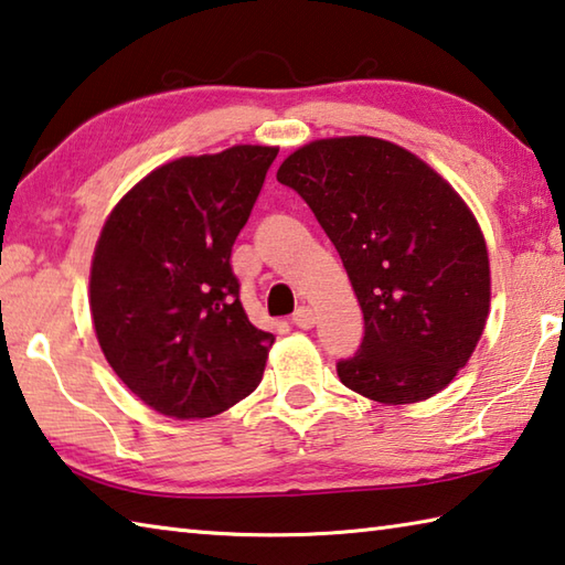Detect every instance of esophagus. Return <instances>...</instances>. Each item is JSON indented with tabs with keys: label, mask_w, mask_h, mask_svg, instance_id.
Here are the masks:
<instances>
[{
	"label": "esophagus",
	"mask_w": 565,
	"mask_h": 565,
	"mask_svg": "<svg viewBox=\"0 0 565 565\" xmlns=\"http://www.w3.org/2000/svg\"><path fill=\"white\" fill-rule=\"evenodd\" d=\"M315 322H318V318H315V312L310 310V308H298L295 310V315H292V324L295 328H300V330H310V328H315Z\"/></svg>",
	"instance_id": "esophagus-1"
}]
</instances>
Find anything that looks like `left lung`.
Returning a JSON list of instances; mask_svg holds the SVG:
<instances>
[{
  "label": "left lung",
  "mask_w": 565,
  "mask_h": 565,
  "mask_svg": "<svg viewBox=\"0 0 565 565\" xmlns=\"http://www.w3.org/2000/svg\"><path fill=\"white\" fill-rule=\"evenodd\" d=\"M292 188L338 247L364 315L344 387L382 404L429 399L469 362L489 318L481 227L459 193L397 143L322 138L285 158Z\"/></svg>",
  "instance_id": "1"
}]
</instances>
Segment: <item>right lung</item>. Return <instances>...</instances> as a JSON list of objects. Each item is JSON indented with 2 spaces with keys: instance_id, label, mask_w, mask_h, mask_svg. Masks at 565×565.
Returning a JSON list of instances; mask_svg holds the SVG:
<instances>
[{
  "instance_id": "1",
  "label": "right lung",
  "mask_w": 565,
  "mask_h": 565,
  "mask_svg": "<svg viewBox=\"0 0 565 565\" xmlns=\"http://www.w3.org/2000/svg\"><path fill=\"white\" fill-rule=\"evenodd\" d=\"M275 156L233 146L156 168L98 237L88 282L98 344L166 417H213L263 380L275 338L247 320L231 253Z\"/></svg>"
}]
</instances>
